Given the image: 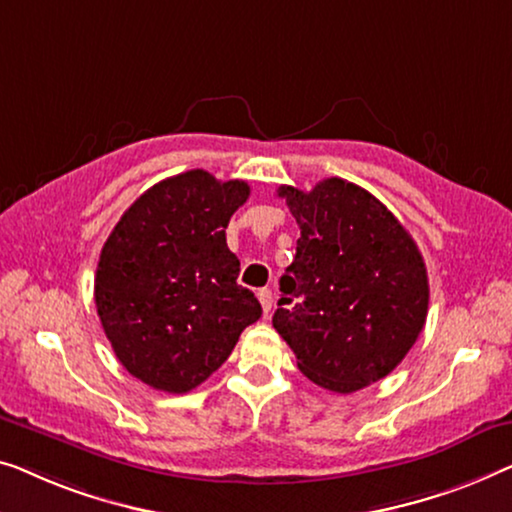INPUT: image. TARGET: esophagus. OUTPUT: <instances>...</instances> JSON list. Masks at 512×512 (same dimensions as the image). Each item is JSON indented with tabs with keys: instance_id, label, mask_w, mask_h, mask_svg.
Here are the masks:
<instances>
[{
	"instance_id": "1",
	"label": "esophagus",
	"mask_w": 512,
	"mask_h": 512,
	"mask_svg": "<svg viewBox=\"0 0 512 512\" xmlns=\"http://www.w3.org/2000/svg\"><path fill=\"white\" fill-rule=\"evenodd\" d=\"M257 299H259V304H262V308H264V313L269 315V311H271V306H273V294H271V290H259L257 292Z\"/></svg>"
}]
</instances>
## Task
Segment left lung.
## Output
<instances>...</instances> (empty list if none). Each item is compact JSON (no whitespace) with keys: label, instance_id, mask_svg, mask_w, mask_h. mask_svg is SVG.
<instances>
[{"label":"left lung","instance_id":"obj_1","mask_svg":"<svg viewBox=\"0 0 512 512\" xmlns=\"http://www.w3.org/2000/svg\"><path fill=\"white\" fill-rule=\"evenodd\" d=\"M301 236L280 278L273 327L306 378L350 394L385 378L420 336L427 266L413 236L371 192L325 178L311 192L280 185Z\"/></svg>","mask_w":512,"mask_h":512}]
</instances>
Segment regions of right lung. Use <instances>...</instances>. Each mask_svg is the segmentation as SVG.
Here are the masks:
<instances>
[{"mask_svg":"<svg viewBox=\"0 0 512 512\" xmlns=\"http://www.w3.org/2000/svg\"><path fill=\"white\" fill-rule=\"evenodd\" d=\"M246 181L192 169L150 187L122 213L95 276V304L120 364L160 392L185 394L232 355L262 306L236 283L225 229Z\"/></svg>","mask_w":512,"mask_h":512,"instance_id":"add662e5","label":"right lung"}]
</instances>
